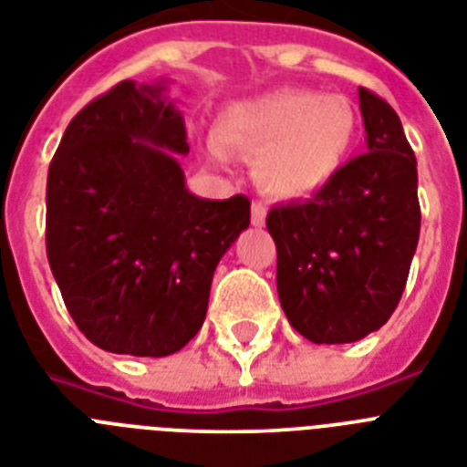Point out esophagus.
Masks as SVG:
<instances>
[{
    "instance_id": "esophagus-1",
    "label": "esophagus",
    "mask_w": 467,
    "mask_h": 467,
    "mask_svg": "<svg viewBox=\"0 0 467 467\" xmlns=\"http://www.w3.org/2000/svg\"><path fill=\"white\" fill-rule=\"evenodd\" d=\"M252 225L264 227L266 225V206L261 201H254L252 203Z\"/></svg>"
}]
</instances>
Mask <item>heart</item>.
<instances>
[{
  "mask_svg": "<svg viewBox=\"0 0 467 467\" xmlns=\"http://www.w3.org/2000/svg\"><path fill=\"white\" fill-rule=\"evenodd\" d=\"M358 139L350 100L299 88L233 102L215 122V142L254 161L259 187L283 201L324 192L348 168ZM217 147L211 146V155L223 161Z\"/></svg>",
  "mask_w": 467,
  "mask_h": 467,
  "instance_id": "obj_1",
  "label": "heart"
}]
</instances>
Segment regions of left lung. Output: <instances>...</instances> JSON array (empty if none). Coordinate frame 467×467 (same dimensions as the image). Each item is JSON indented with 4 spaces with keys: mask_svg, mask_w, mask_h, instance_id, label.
<instances>
[{
    "mask_svg": "<svg viewBox=\"0 0 467 467\" xmlns=\"http://www.w3.org/2000/svg\"><path fill=\"white\" fill-rule=\"evenodd\" d=\"M367 153L305 203L271 208L280 306L317 345L355 343L391 319L420 240L418 161L396 109L359 88Z\"/></svg>",
    "mask_w": 467,
    "mask_h": 467,
    "instance_id": "1",
    "label": "left lung"
}]
</instances>
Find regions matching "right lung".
<instances>
[{"label": "right lung", "mask_w": 467, "mask_h": 467, "mask_svg": "<svg viewBox=\"0 0 467 467\" xmlns=\"http://www.w3.org/2000/svg\"><path fill=\"white\" fill-rule=\"evenodd\" d=\"M168 81H122L64 131L47 172V259L71 319L117 355L168 358L199 333L249 199H201Z\"/></svg>", "instance_id": "1"}]
</instances>
